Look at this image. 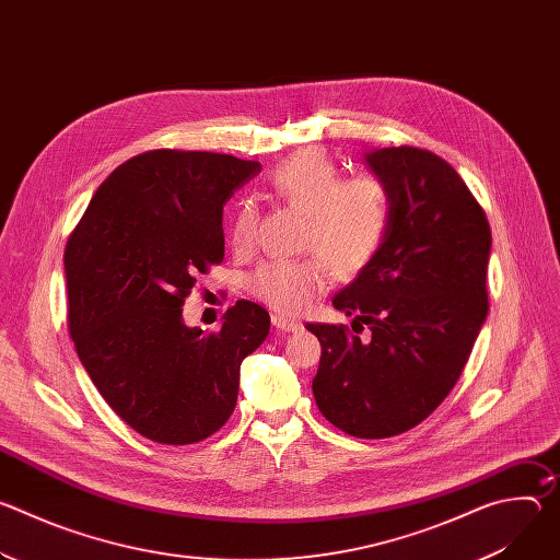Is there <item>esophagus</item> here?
Listing matches in <instances>:
<instances>
[{
  "label": "esophagus",
  "instance_id": "esophagus-1",
  "mask_svg": "<svg viewBox=\"0 0 560 560\" xmlns=\"http://www.w3.org/2000/svg\"><path fill=\"white\" fill-rule=\"evenodd\" d=\"M272 326L277 330H283V332H296L301 328L296 318H290V316H283V314H272Z\"/></svg>",
  "mask_w": 560,
  "mask_h": 560
}]
</instances>
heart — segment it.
<instances>
[{
  "label": "heart",
  "instance_id": "obj_1",
  "mask_svg": "<svg viewBox=\"0 0 560 560\" xmlns=\"http://www.w3.org/2000/svg\"><path fill=\"white\" fill-rule=\"evenodd\" d=\"M272 192L305 214L303 248L310 257L270 261L248 281L250 292L279 312H301L324 294L330 275L352 279L381 253L392 223V192L372 175L346 177L332 159L305 150L283 162L270 177ZM257 212L242 201L230 225L232 246L255 244Z\"/></svg>",
  "mask_w": 560,
  "mask_h": 560
}]
</instances>
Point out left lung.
<instances>
[{
    "instance_id": "obj_1",
    "label": "left lung",
    "mask_w": 560,
    "mask_h": 560,
    "mask_svg": "<svg viewBox=\"0 0 560 560\" xmlns=\"http://www.w3.org/2000/svg\"><path fill=\"white\" fill-rule=\"evenodd\" d=\"M368 166L392 192L376 259L335 296L348 326L307 324L322 343L312 378L322 415L357 439H387L425 421L456 385L488 316V217L439 154L381 148Z\"/></svg>"
}]
</instances>
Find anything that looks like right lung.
<instances>
[{
  "label": "right lung",
  "mask_w": 560,
  "mask_h": 560,
  "mask_svg": "<svg viewBox=\"0 0 560 560\" xmlns=\"http://www.w3.org/2000/svg\"><path fill=\"white\" fill-rule=\"evenodd\" d=\"M261 166L232 154L159 148L115 168L63 250L68 330L113 412L141 436L190 445L232 415L238 368L270 314L236 301L219 332L188 328L197 275L223 261V203Z\"/></svg>",
  "instance_id": "1"
}]
</instances>
